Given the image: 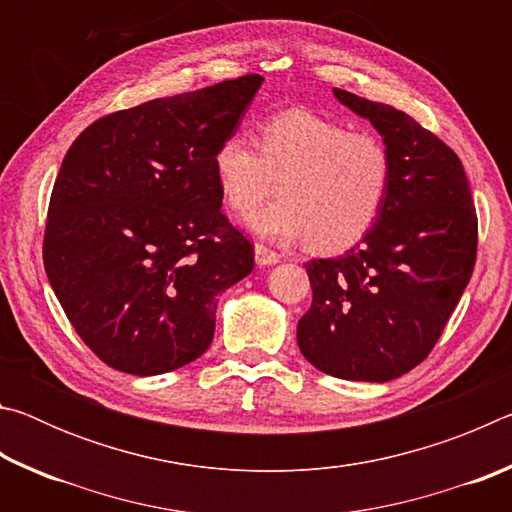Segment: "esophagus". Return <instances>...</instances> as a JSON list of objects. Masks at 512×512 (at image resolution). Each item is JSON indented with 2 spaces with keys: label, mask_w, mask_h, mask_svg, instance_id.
<instances>
[{
  "label": "esophagus",
  "mask_w": 512,
  "mask_h": 512,
  "mask_svg": "<svg viewBox=\"0 0 512 512\" xmlns=\"http://www.w3.org/2000/svg\"><path fill=\"white\" fill-rule=\"evenodd\" d=\"M255 262L259 266H271V264L280 262V255H277L275 250L266 248L264 244H255Z\"/></svg>",
  "instance_id": "34e87169"
}]
</instances>
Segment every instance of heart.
<instances>
[{
    "mask_svg": "<svg viewBox=\"0 0 512 512\" xmlns=\"http://www.w3.org/2000/svg\"><path fill=\"white\" fill-rule=\"evenodd\" d=\"M225 205L246 214L273 192V203L248 216L257 235L307 237L318 253H339L368 235L388 203L395 162L377 133L291 108L262 121L257 144L228 135L212 155Z\"/></svg>",
    "mask_w": 512,
    "mask_h": 512,
    "instance_id": "obj_1",
    "label": "heart"
}]
</instances>
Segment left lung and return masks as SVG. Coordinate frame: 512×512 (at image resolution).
Returning a JSON list of instances; mask_svg holds the SVG:
<instances>
[{"label": "left lung", "instance_id": "left-lung-1", "mask_svg": "<svg viewBox=\"0 0 512 512\" xmlns=\"http://www.w3.org/2000/svg\"><path fill=\"white\" fill-rule=\"evenodd\" d=\"M384 135L395 176L361 244L305 264L311 307L298 345L339 379L391 381L429 357L470 282L479 221L463 162L411 115L334 88Z\"/></svg>", "mask_w": 512, "mask_h": 512}]
</instances>
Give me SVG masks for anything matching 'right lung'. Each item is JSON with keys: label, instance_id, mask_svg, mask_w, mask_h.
<instances>
[{"label": "right lung", "instance_id": "right-lung-1", "mask_svg": "<svg viewBox=\"0 0 512 512\" xmlns=\"http://www.w3.org/2000/svg\"><path fill=\"white\" fill-rule=\"evenodd\" d=\"M262 76L117 110L69 146L42 259L81 341L128 375L176 370L210 348L216 296L255 266L221 212L212 155Z\"/></svg>", "mask_w": 512, "mask_h": 512}]
</instances>
